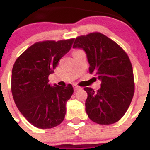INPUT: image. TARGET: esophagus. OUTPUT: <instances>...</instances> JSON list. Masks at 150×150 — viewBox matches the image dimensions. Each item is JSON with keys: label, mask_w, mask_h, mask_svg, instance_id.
Returning a JSON list of instances; mask_svg holds the SVG:
<instances>
[{"label": "esophagus", "mask_w": 150, "mask_h": 150, "mask_svg": "<svg viewBox=\"0 0 150 150\" xmlns=\"http://www.w3.org/2000/svg\"><path fill=\"white\" fill-rule=\"evenodd\" d=\"M73 89H74V91H75V92H76V91L79 90V89H81V87H79V86L74 85V86H73Z\"/></svg>", "instance_id": "1"}]
</instances>
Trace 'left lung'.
I'll return each mask as SVG.
<instances>
[{"mask_svg": "<svg viewBox=\"0 0 150 150\" xmlns=\"http://www.w3.org/2000/svg\"><path fill=\"white\" fill-rule=\"evenodd\" d=\"M73 48L85 51L89 73L101 81L97 92L84 88L88 94L85 101L88 117L101 125L118 121L128 110L135 90L132 67L127 53L99 32L77 37Z\"/></svg>", "mask_w": 150, "mask_h": 150, "instance_id": "8db88e82", "label": "left lung"}]
</instances>
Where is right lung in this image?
I'll list each match as a JSON object with an SVG mask.
<instances>
[{
  "mask_svg": "<svg viewBox=\"0 0 150 150\" xmlns=\"http://www.w3.org/2000/svg\"><path fill=\"white\" fill-rule=\"evenodd\" d=\"M74 39L37 42L22 53L12 70L11 90L19 111L34 126L52 128L61 124L73 86L49 84V75L72 47Z\"/></svg>",
  "mask_w": 150,
  "mask_h": 150,
  "instance_id": "right-lung-1",
  "label": "right lung"
}]
</instances>
